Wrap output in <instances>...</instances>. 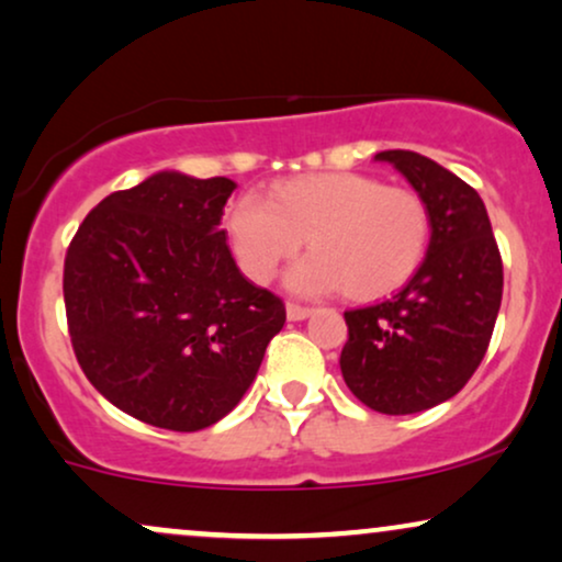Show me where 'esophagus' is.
<instances>
[{"label": "esophagus", "mask_w": 562, "mask_h": 562, "mask_svg": "<svg viewBox=\"0 0 562 562\" xmlns=\"http://www.w3.org/2000/svg\"><path fill=\"white\" fill-rule=\"evenodd\" d=\"M308 314H311V308H308V306H301V303H293V301L288 303V319H290V322H301V319H306Z\"/></svg>", "instance_id": "1"}]
</instances>
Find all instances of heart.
Listing matches in <instances>:
<instances>
[{
    "label": "heart",
    "mask_w": 562,
    "mask_h": 562,
    "mask_svg": "<svg viewBox=\"0 0 562 562\" xmlns=\"http://www.w3.org/2000/svg\"><path fill=\"white\" fill-rule=\"evenodd\" d=\"M240 269L269 282L308 238L306 259L290 272L299 293L342 288L348 299L395 293L422 269L431 243L427 201L408 188L358 172H316L277 182L269 201L243 193L225 216Z\"/></svg>",
    "instance_id": "b5f03b06"
}]
</instances>
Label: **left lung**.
<instances>
[{
	"label": "left lung",
	"mask_w": 562,
	"mask_h": 562,
	"mask_svg": "<svg viewBox=\"0 0 562 562\" xmlns=\"http://www.w3.org/2000/svg\"><path fill=\"white\" fill-rule=\"evenodd\" d=\"M431 214L422 269L392 299L346 311L340 353L350 392L387 416L450 401L479 369L503 301V259L484 201L469 182L416 151H380Z\"/></svg>",
	"instance_id": "8db88e82"
}]
</instances>
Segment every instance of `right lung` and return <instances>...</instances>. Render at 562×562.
Wrapping results in <instances>:
<instances>
[{
  "mask_svg": "<svg viewBox=\"0 0 562 562\" xmlns=\"http://www.w3.org/2000/svg\"><path fill=\"white\" fill-rule=\"evenodd\" d=\"M235 182L159 172L93 206L65 256L72 350L127 416L199 431L227 416L285 324L220 229Z\"/></svg>",
  "mask_w": 562,
  "mask_h": 562,
  "instance_id": "add662e5",
  "label": "right lung"
}]
</instances>
